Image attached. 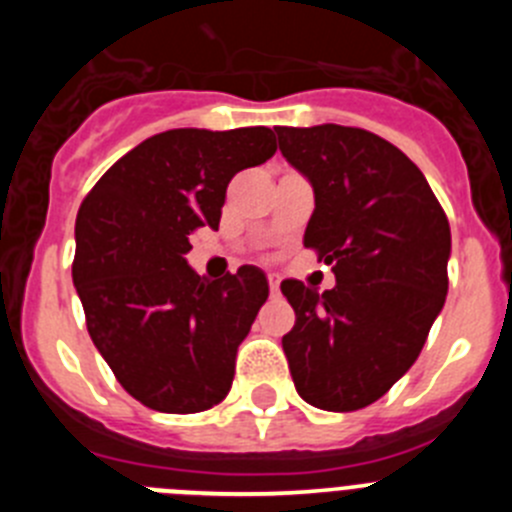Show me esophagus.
Masks as SVG:
<instances>
[{"instance_id": "1", "label": "esophagus", "mask_w": 512, "mask_h": 512, "mask_svg": "<svg viewBox=\"0 0 512 512\" xmlns=\"http://www.w3.org/2000/svg\"><path fill=\"white\" fill-rule=\"evenodd\" d=\"M266 279H269L271 295H277V292H279V274H274V271H269V274H266Z\"/></svg>"}]
</instances>
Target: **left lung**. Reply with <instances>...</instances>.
<instances>
[{"mask_svg": "<svg viewBox=\"0 0 512 512\" xmlns=\"http://www.w3.org/2000/svg\"><path fill=\"white\" fill-rule=\"evenodd\" d=\"M274 130L315 192L305 246L336 274L325 292L282 282L297 315L284 354L302 400L351 413L418 359L449 292V220L423 171L390 140L333 122Z\"/></svg>", "mask_w": 512, "mask_h": 512, "instance_id": "left-lung-1", "label": "left lung"}]
</instances>
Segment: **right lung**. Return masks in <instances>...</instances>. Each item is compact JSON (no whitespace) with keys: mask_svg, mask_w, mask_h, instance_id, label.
<instances>
[{"mask_svg":"<svg viewBox=\"0 0 512 512\" xmlns=\"http://www.w3.org/2000/svg\"><path fill=\"white\" fill-rule=\"evenodd\" d=\"M274 151L264 125L166 130L112 164L81 202L76 295L97 351L146 408L202 413L230 392L269 282L256 266L210 282L184 256L192 230L220 225L230 179Z\"/></svg>","mask_w":512,"mask_h":512,"instance_id":"right-lung-1","label":"right lung"}]
</instances>
